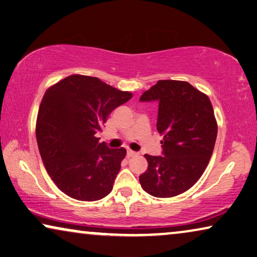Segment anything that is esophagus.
<instances>
[{
    "mask_svg": "<svg viewBox=\"0 0 257 257\" xmlns=\"http://www.w3.org/2000/svg\"><path fill=\"white\" fill-rule=\"evenodd\" d=\"M127 155H128V157H136V156H139V152H135L133 150H128Z\"/></svg>",
    "mask_w": 257,
    "mask_h": 257,
    "instance_id": "esophagus-1",
    "label": "esophagus"
}]
</instances>
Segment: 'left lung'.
I'll return each mask as SVG.
<instances>
[{
  "label": "left lung",
  "instance_id": "obj_1",
  "mask_svg": "<svg viewBox=\"0 0 257 257\" xmlns=\"http://www.w3.org/2000/svg\"><path fill=\"white\" fill-rule=\"evenodd\" d=\"M141 101H158L157 130L164 136L163 156L145 155L142 188L155 197H173L191 188L208 166L217 139L209 97L182 80H158Z\"/></svg>",
  "mask_w": 257,
  "mask_h": 257
}]
</instances>
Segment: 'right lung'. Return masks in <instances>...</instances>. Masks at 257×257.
Masks as SVG:
<instances>
[{"mask_svg":"<svg viewBox=\"0 0 257 257\" xmlns=\"http://www.w3.org/2000/svg\"><path fill=\"white\" fill-rule=\"evenodd\" d=\"M132 97L84 75L68 76L45 92L37 117L38 147L49 177L68 196L98 201L112 191L127 151L99 143L95 134Z\"/></svg>","mask_w":257,"mask_h":257,"instance_id":"right-lung-1","label":"right lung"}]
</instances>
